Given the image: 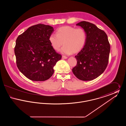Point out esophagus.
<instances>
[{"instance_id": "34e87169", "label": "esophagus", "mask_w": 126, "mask_h": 126, "mask_svg": "<svg viewBox=\"0 0 126 126\" xmlns=\"http://www.w3.org/2000/svg\"><path fill=\"white\" fill-rule=\"evenodd\" d=\"M62 58L63 59H66L67 58V57L65 56H62Z\"/></svg>"}]
</instances>
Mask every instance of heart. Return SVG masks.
Returning a JSON list of instances; mask_svg holds the SVG:
<instances>
[{
    "label": "heart",
    "instance_id": "1",
    "mask_svg": "<svg viewBox=\"0 0 126 126\" xmlns=\"http://www.w3.org/2000/svg\"><path fill=\"white\" fill-rule=\"evenodd\" d=\"M86 41V34L84 29L69 26L60 27L57 31L56 35L52 34L49 37V42L54 50L59 51L62 45H64L61 51L66 55L80 51Z\"/></svg>",
    "mask_w": 126,
    "mask_h": 126
}]
</instances>
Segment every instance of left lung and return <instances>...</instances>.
I'll use <instances>...</instances> for the list:
<instances>
[{"label":"left lung","mask_w":126,"mask_h":126,"mask_svg":"<svg viewBox=\"0 0 126 126\" xmlns=\"http://www.w3.org/2000/svg\"><path fill=\"white\" fill-rule=\"evenodd\" d=\"M84 29L86 41L84 48L75 56L77 64L72 72L83 81L93 80L100 76L107 67L110 44L106 33L95 24L82 21L76 24Z\"/></svg>","instance_id":"left-lung-1"}]
</instances>
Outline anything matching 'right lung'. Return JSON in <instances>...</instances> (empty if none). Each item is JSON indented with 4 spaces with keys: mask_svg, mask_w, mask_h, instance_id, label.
Returning <instances> with one entry per match:
<instances>
[{
    "mask_svg": "<svg viewBox=\"0 0 126 126\" xmlns=\"http://www.w3.org/2000/svg\"><path fill=\"white\" fill-rule=\"evenodd\" d=\"M54 32L49 25L38 24L18 36L15 47L17 66L27 78L43 81L54 73L53 67L61 59L51 47L49 37Z\"/></svg>",
    "mask_w": 126,
    "mask_h": 126,
    "instance_id": "add662e5",
    "label": "right lung"
}]
</instances>
